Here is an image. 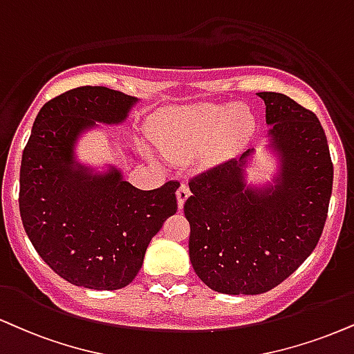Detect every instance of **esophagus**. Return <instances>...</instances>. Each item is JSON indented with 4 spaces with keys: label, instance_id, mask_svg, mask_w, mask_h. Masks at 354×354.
Instances as JSON below:
<instances>
[{
    "label": "esophagus",
    "instance_id": "obj_1",
    "mask_svg": "<svg viewBox=\"0 0 354 354\" xmlns=\"http://www.w3.org/2000/svg\"><path fill=\"white\" fill-rule=\"evenodd\" d=\"M188 198H189V188H188V185H185V183H183V185L176 191L178 209H183V206H185L186 199H188Z\"/></svg>",
    "mask_w": 354,
    "mask_h": 354
}]
</instances>
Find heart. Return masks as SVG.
<instances>
[{
  "label": "heart",
  "instance_id": "1",
  "mask_svg": "<svg viewBox=\"0 0 354 354\" xmlns=\"http://www.w3.org/2000/svg\"><path fill=\"white\" fill-rule=\"evenodd\" d=\"M254 130V115L247 109L201 104L166 110L153 122L151 136L166 158L181 161L201 151L204 165L216 166L239 155Z\"/></svg>",
  "mask_w": 354,
  "mask_h": 354
}]
</instances>
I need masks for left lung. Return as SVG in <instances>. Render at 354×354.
<instances>
[{"label":"left lung","mask_w":354,"mask_h":354,"mask_svg":"<svg viewBox=\"0 0 354 354\" xmlns=\"http://www.w3.org/2000/svg\"><path fill=\"white\" fill-rule=\"evenodd\" d=\"M266 104L269 181L249 183L254 150L189 183V261L214 292H269L313 252L323 232L333 165L317 115L290 97L259 92Z\"/></svg>","instance_id":"left-lung-1"}]
</instances>
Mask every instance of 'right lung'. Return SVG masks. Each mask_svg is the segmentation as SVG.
<instances>
[{
	"mask_svg": "<svg viewBox=\"0 0 354 354\" xmlns=\"http://www.w3.org/2000/svg\"><path fill=\"white\" fill-rule=\"evenodd\" d=\"M140 99L107 87H77L49 100L34 120L19 173V212L41 259L92 290L135 279L150 241L178 209V183L143 191L112 163H82V136L122 125Z\"/></svg>",
	"mask_w": 354,
	"mask_h": 354,
	"instance_id": "add662e5",
	"label": "right lung"
}]
</instances>
